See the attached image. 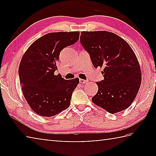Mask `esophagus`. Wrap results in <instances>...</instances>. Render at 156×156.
Masks as SVG:
<instances>
[{
    "label": "esophagus",
    "instance_id": "34e87169",
    "mask_svg": "<svg viewBox=\"0 0 156 156\" xmlns=\"http://www.w3.org/2000/svg\"><path fill=\"white\" fill-rule=\"evenodd\" d=\"M79 82H80V83H81V84H84V83H87V80H83V79H80V80H79Z\"/></svg>",
    "mask_w": 156,
    "mask_h": 156
}]
</instances>
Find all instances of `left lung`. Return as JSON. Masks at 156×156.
I'll use <instances>...</instances> for the list:
<instances>
[{
  "label": "left lung",
  "instance_id": "8db88e82",
  "mask_svg": "<svg viewBox=\"0 0 156 156\" xmlns=\"http://www.w3.org/2000/svg\"><path fill=\"white\" fill-rule=\"evenodd\" d=\"M80 43L90 55L95 68L104 69V80L97 82L92 102L110 113L128 108L140 87V67L135 53L126 42L107 31H82Z\"/></svg>",
  "mask_w": 156,
  "mask_h": 156
}]
</instances>
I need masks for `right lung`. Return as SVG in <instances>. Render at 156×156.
Here are the masks:
<instances>
[{
	"label": "right lung",
	"mask_w": 156,
	"mask_h": 156,
	"mask_svg": "<svg viewBox=\"0 0 156 156\" xmlns=\"http://www.w3.org/2000/svg\"><path fill=\"white\" fill-rule=\"evenodd\" d=\"M79 35V31L47 34L23 55L18 69L20 83L28 105L38 115L51 117L69 107L79 78L65 80L54 72L60 51L76 43Z\"/></svg>",
	"instance_id": "right-lung-1"
}]
</instances>
